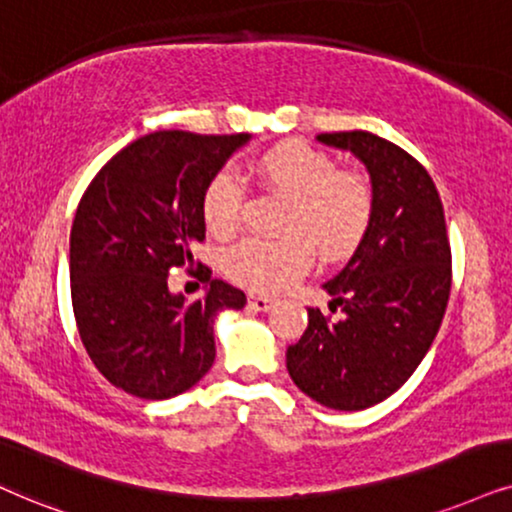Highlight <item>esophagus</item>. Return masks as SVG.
Here are the masks:
<instances>
[{
	"instance_id": "34e87169",
	"label": "esophagus",
	"mask_w": 512,
	"mask_h": 512,
	"mask_svg": "<svg viewBox=\"0 0 512 512\" xmlns=\"http://www.w3.org/2000/svg\"><path fill=\"white\" fill-rule=\"evenodd\" d=\"M274 300H269V297L264 295H257V293H250L248 295V307L255 309V312H269V309H274Z\"/></svg>"
}]
</instances>
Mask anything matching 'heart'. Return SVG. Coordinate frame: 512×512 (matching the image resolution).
<instances>
[{"instance_id":"obj_1","label":"heart","mask_w":512,"mask_h":512,"mask_svg":"<svg viewBox=\"0 0 512 512\" xmlns=\"http://www.w3.org/2000/svg\"><path fill=\"white\" fill-rule=\"evenodd\" d=\"M255 174L267 189L288 198L281 231L286 236L245 238L224 255V271L257 293H281L321 260H342L364 238L371 222V191L354 174L338 172L333 158L316 148L286 141L255 160ZM243 186L219 172L205 186L200 210L208 229L231 236L241 224Z\"/></svg>"}]
</instances>
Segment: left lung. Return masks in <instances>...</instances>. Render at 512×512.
<instances>
[{"label":"left lung","instance_id":"8db88e82","mask_svg":"<svg viewBox=\"0 0 512 512\" xmlns=\"http://www.w3.org/2000/svg\"><path fill=\"white\" fill-rule=\"evenodd\" d=\"M371 177V222L338 276L328 321L307 309V331L288 347L293 383L335 411H364L399 390L435 340L451 290V248L437 186L404 148L371 132L319 134Z\"/></svg>","mask_w":512,"mask_h":512}]
</instances>
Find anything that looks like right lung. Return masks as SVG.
<instances>
[{"label": "right lung", "instance_id": "1", "mask_svg": "<svg viewBox=\"0 0 512 512\" xmlns=\"http://www.w3.org/2000/svg\"><path fill=\"white\" fill-rule=\"evenodd\" d=\"M250 134L155 132L113 155L77 205L70 293L82 345L103 378L139 399L186 392L215 361V319L245 295L210 278L196 302L167 286L205 238V186Z\"/></svg>", "mask_w": 512, "mask_h": 512}]
</instances>
